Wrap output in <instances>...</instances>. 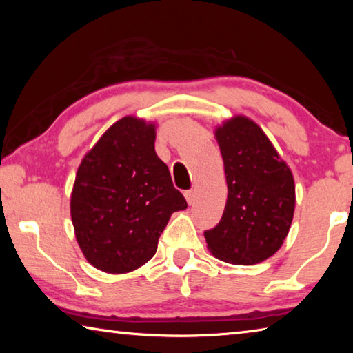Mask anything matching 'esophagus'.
<instances>
[{"instance_id":"obj_1","label":"esophagus","mask_w":353,"mask_h":353,"mask_svg":"<svg viewBox=\"0 0 353 353\" xmlns=\"http://www.w3.org/2000/svg\"><path fill=\"white\" fill-rule=\"evenodd\" d=\"M185 198H187V202H188L190 205L193 204L194 199H196V193H194V190H188V191H185Z\"/></svg>"}]
</instances>
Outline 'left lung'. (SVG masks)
<instances>
[{
  "instance_id": "left-lung-1",
  "label": "left lung",
  "mask_w": 353,
  "mask_h": 353,
  "mask_svg": "<svg viewBox=\"0 0 353 353\" xmlns=\"http://www.w3.org/2000/svg\"><path fill=\"white\" fill-rule=\"evenodd\" d=\"M229 196L223 218L204 236L210 252L232 265L270 259L288 235L294 181L254 121L235 117L216 130Z\"/></svg>"
}]
</instances>
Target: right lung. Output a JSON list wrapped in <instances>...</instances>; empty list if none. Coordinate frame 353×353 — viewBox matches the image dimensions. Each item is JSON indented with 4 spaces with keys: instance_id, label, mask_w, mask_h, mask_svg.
Here are the masks:
<instances>
[{
    "instance_id": "obj_1",
    "label": "right lung",
    "mask_w": 353,
    "mask_h": 353,
    "mask_svg": "<svg viewBox=\"0 0 353 353\" xmlns=\"http://www.w3.org/2000/svg\"><path fill=\"white\" fill-rule=\"evenodd\" d=\"M152 124L126 117L83 157L71 193L77 243L94 268L123 274L157 250L170 216L187 208L154 149Z\"/></svg>"
}]
</instances>
